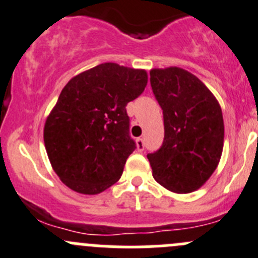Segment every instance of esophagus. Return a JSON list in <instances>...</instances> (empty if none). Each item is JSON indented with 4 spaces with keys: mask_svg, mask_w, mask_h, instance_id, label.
I'll return each mask as SVG.
<instances>
[{
    "mask_svg": "<svg viewBox=\"0 0 258 258\" xmlns=\"http://www.w3.org/2000/svg\"><path fill=\"white\" fill-rule=\"evenodd\" d=\"M136 145H137V150H139V151H144V149H145L144 139H137Z\"/></svg>",
    "mask_w": 258,
    "mask_h": 258,
    "instance_id": "34e87169",
    "label": "esophagus"
}]
</instances>
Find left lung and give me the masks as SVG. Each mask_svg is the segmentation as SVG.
Wrapping results in <instances>:
<instances>
[{
  "mask_svg": "<svg viewBox=\"0 0 258 258\" xmlns=\"http://www.w3.org/2000/svg\"><path fill=\"white\" fill-rule=\"evenodd\" d=\"M150 83L162 109L165 128L160 149L147 154L152 176L171 191L191 192L211 177L221 160V106L212 92L184 69H152Z\"/></svg>",
  "mask_w": 258,
  "mask_h": 258,
  "instance_id": "obj_1",
  "label": "left lung"
}]
</instances>
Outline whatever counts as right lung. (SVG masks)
Masks as SVG:
<instances>
[{"label":"right lung","mask_w":258,"mask_h":258,"mask_svg":"<svg viewBox=\"0 0 258 258\" xmlns=\"http://www.w3.org/2000/svg\"><path fill=\"white\" fill-rule=\"evenodd\" d=\"M145 71L104 62L68 82L44 127L51 166L67 186L98 194L117 182L136 149L126 106L141 96Z\"/></svg>","instance_id":"add662e5"}]
</instances>
